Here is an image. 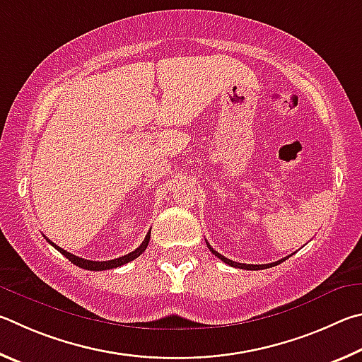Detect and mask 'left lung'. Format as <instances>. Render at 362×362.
<instances>
[{"label": "left lung", "mask_w": 362, "mask_h": 362, "mask_svg": "<svg viewBox=\"0 0 362 362\" xmlns=\"http://www.w3.org/2000/svg\"><path fill=\"white\" fill-rule=\"evenodd\" d=\"M206 245H208V248H210V251L213 252L214 256H218L221 261L223 262H226L227 265H230V267H235V269H245V270H264V269H270V267H275V265H278L280 262H283V261H286V259L289 257H284V259H281V261H276V262H272V264H261V265H252V264H240V262H233V261H230V259H227V257H224V256H221L218 251H214L211 246H210V243L206 242Z\"/></svg>", "instance_id": "left-lung-1"}]
</instances>
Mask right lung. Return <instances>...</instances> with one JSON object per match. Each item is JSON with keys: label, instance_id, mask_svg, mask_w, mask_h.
<instances>
[{"label": "right lung", "instance_id": "1", "mask_svg": "<svg viewBox=\"0 0 362 362\" xmlns=\"http://www.w3.org/2000/svg\"><path fill=\"white\" fill-rule=\"evenodd\" d=\"M149 238H151V232H148V235H146V238L143 240V243L139 245V248H136L135 251L129 252V255H125L122 257H117V259H112V261H87V259H82V257H78L71 255V252H68L65 250H62L60 246L54 245L50 240H47V242L54 246V248L57 251H60L63 256H65L66 259H69L74 265H78V267L81 269H86V270H93V272H98V270H111V269H116V267H120V265H124L127 262L133 261V259H136L139 255H143L144 250L148 248V243H149Z\"/></svg>", "mask_w": 362, "mask_h": 362}]
</instances>
